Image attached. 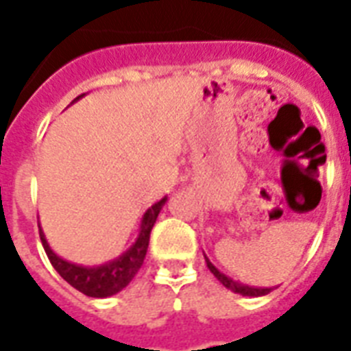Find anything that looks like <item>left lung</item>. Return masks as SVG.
Segmentation results:
<instances>
[{
  "label": "left lung",
  "instance_id": "8db88e82",
  "mask_svg": "<svg viewBox=\"0 0 351 351\" xmlns=\"http://www.w3.org/2000/svg\"><path fill=\"white\" fill-rule=\"evenodd\" d=\"M206 264H208L209 271L213 273L215 277L219 278L220 282H222V286H226V288L231 289V291H234V293L244 295V297H261V295H267L269 291H271V288H255V286H247V284L237 282V280H233L231 277H228V275H224L222 271H219V269H217V267H215L213 264L209 262L208 256H206Z\"/></svg>",
  "mask_w": 351,
  "mask_h": 351
}]
</instances>
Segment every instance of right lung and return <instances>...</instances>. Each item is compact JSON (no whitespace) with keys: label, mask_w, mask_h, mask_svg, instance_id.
I'll return each instance as SVG.
<instances>
[{"label":"right lung","mask_w":351,"mask_h":351,"mask_svg":"<svg viewBox=\"0 0 351 351\" xmlns=\"http://www.w3.org/2000/svg\"><path fill=\"white\" fill-rule=\"evenodd\" d=\"M165 200H167V197L162 198L160 202L153 204L143 213L142 224H140V233H138V239L134 240V244L125 253H121L120 256H117L114 261L106 262L101 266H78V264H73V262L63 261L62 256H58L51 250V245L47 244L45 234L40 230V239L41 244H43V250H45L47 256H49V261L54 266V269L62 275L63 280H67L73 288H76L84 295L95 297V299H104V297L117 295L118 291H121L127 284L131 282L134 275L138 273V269L142 267L145 253H147L151 230H153L154 222L158 219L160 209L164 208Z\"/></svg>","instance_id":"1"}]
</instances>
